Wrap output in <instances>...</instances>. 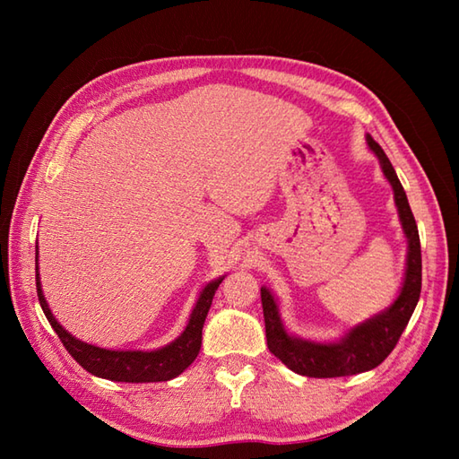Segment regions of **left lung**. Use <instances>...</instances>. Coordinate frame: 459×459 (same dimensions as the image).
I'll use <instances>...</instances> for the list:
<instances>
[{"mask_svg": "<svg viewBox=\"0 0 459 459\" xmlns=\"http://www.w3.org/2000/svg\"><path fill=\"white\" fill-rule=\"evenodd\" d=\"M367 143L378 158L386 181L393 185L398 217H401L403 230L408 238L404 281L401 294H398V298L385 311H380V314L363 321V324L349 329L339 341H327V343H317V341L290 335L284 327V321L280 317V309L274 296H272V291L266 286H262L260 296L262 309H264L270 353L276 355L294 373L304 377H349L378 367L396 347L404 327L414 314L418 298H420L422 252L414 214L411 211V204H408L403 185L396 178L393 163L388 161L383 148L368 134Z\"/></svg>", "mask_w": 459, "mask_h": 459, "instance_id": "left-lung-1", "label": "left lung"}]
</instances>
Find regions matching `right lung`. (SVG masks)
I'll list each match as a JSON object with an SVG mask.
<instances>
[{
	"mask_svg": "<svg viewBox=\"0 0 459 459\" xmlns=\"http://www.w3.org/2000/svg\"><path fill=\"white\" fill-rule=\"evenodd\" d=\"M35 248V255H37ZM35 281H37V296L39 304L43 307L48 324L55 329L58 339L63 341L65 349L82 368L89 370L94 377L118 380V383H161V380H171L179 377L199 355L201 339H203V324L209 314L212 304V296L219 284L224 280L217 278L209 281L199 294L197 304H195L189 324L183 329V333L171 341L169 345L155 351H110L84 343V341L73 337L68 331L58 324L55 316L48 309L47 299L43 296L41 280H39V262L35 256Z\"/></svg>",
	"mask_w": 459,
	"mask_h": 459,
	"instance_id": "add662e5",
	"label": "right lung"
}]
</instances>
